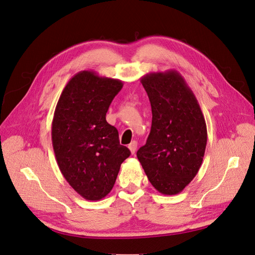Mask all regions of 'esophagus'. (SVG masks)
Instances as JSON below:
<instances>
[{"instance_id":"1","label":"esophagus","mask_w":255,"mask_h":255,"mask_svg":"<svg viewBox=\"0 0 255 255\" xmlns=\"http://www.w3.org/2000/svg\"><path fill=\"white\" fill-rule=\"evenodd\" d=\"M129 149H130V151H131V153L132 154H134L135 153V151H136V147H137V143L135 142V141H132L131 142L130 144H129Z\"/></svg>"}]
</instances>
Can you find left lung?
Wrapping results in <instances>:
<instances>
[{
    "mask_svg": "<svg viewBox=\"0 0 255 255\" xmlns=\"http://www.w3.org/2000/svg\"><path fill=\"white\" fill-rule=\"evenodd\" d=\"M141 83L151 105L152 122L136 157L155 190L176 195L201 166L207 124L196 96L176 70L146 74Z\"/></svg>",
    "mask_w": 255,
    "mask_h": 255,
    "instance_id": "obj_1",
    "label": "left lung"
}]
</instances>
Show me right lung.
I'll return each mask as SVG.
<instances>
[{
	"mask_svg": "<svg viewBox=\"0 0 255 255\" xmlns=\"http://www.w3.org/2000/svg\"><path fill=\"white\" fill-rule=\"evenodd\" d=\"M123 81L93 71L75 74L64 87L52 123V143L61 174L83 198L108 195L130 150L120 144L118 129L106 113Z\"/></svg>",
	"mask_w": 255,
	"mask_h": 255,
	"instance_id": "1",
	"label": "right lung"
}]
</instances>
